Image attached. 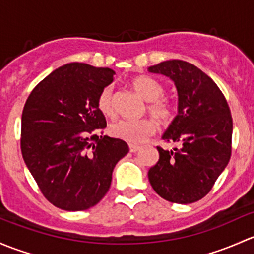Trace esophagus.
I'll list each match as a JSON object with an SVG mask.
<instances>
[{"label": "esophagus", "mask_w": 254, "mask_h": 254, "mask_svg": "<svg viewBox=\"0 0 254 254\" xmlns=\"http://www.w3.org/2000/svg\"><path fill=\"white\" fill-rule=\"evenodd\" d=\"M140 149L139 145H135V144H129V150L130 153H137L138 150Z\"/></svg>", "instance_id": "obj_1"}]
</instances>
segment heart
Here are the masks:
<instances>
[{"instance_id":"1","label":"heart","mask_w":254,"mask_h":254,"mask_svg":"<svg viewBox=\"0 0 254 254\" xmlns=\"http://www.w3.org/2000/svg\"><path fill=\"white\" fill-rule=\"evenodd\" d=\"M130 84L145 101H148L146 111L159 125L165 126L172 121L174 106L169 99L163 96L165 89L160 82L148 75H139L133 78ZM96 105L105 116H115L116 111L114 104V89L111 85L101 89L96 99ZM156 128H158L156 124L150 119H143L138 121L119 120L110 126V133L112 137L137 144L145 140L149 135L154 134Z\"/></svg>"}]
</instances>
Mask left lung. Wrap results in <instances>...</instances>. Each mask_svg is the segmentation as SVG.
<instances>
[{
  "mask_svg": "<svg viewBox=\"0 0 254 254\" xmlns=\"http://www.w3.org/2000/svg\"><path fill=\"white\" fill-rule=\"evenodd\" d=\"M149 72L174 80L179 94V114L163 135L176 146H156L159 161L149 182L169 202L194 203L210 192L231 158V111L215 82L194 64L170 60Z\"/></svg>",
  "mask_w": 254,
  "mask_h": 254,
  "instance_id": "obj_1",
  "label": "left lung"
}]
</instances>
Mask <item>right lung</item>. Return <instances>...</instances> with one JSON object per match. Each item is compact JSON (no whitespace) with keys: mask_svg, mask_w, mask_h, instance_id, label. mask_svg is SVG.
Here are the masks:
<instances>
[{"mask_svg":"<svg viewBox=\"0 0 254 254\" xmlns=\"http://www.w3.org/2000/svg\"><path fill=\"white\" fill-rule=\"evenodd\" d=\"M111 68L68 64L50 73L25 101L20 149L34 180L51 204L85 210L108 193L114 167L129 151L127 143L104 135L98 109Z\"/></svg>","mask_w":254,"mask_h":254,"instance_id":"obj_1","label":"right lung"}]
</instances>
